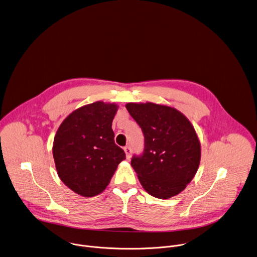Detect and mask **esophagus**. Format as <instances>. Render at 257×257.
<instances>
[{
    "instance_id": "34e87169",
    "label": "esophagus",
    "mask_w": 257,
    "mask_h": 257,
    "mask_svg": "<svg viewBox=\"0 0 257 257\" xmlns=\"http://www.w3.org/2000/svg\"><path fill=\"white\" fill-rule=\"evenodd\" d=\"M124 151H125V154H126V157L127 159H129L131 157V154H132V149L130 146H126L124 147Z\"/></svg>"
}]
</instances>
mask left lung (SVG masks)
Returning <instances> with one entry per match:
<instances>
[{
    "label": "left lung",
    "mask_w": 257,
    "mask_h": 257,
    "mask_svg": "<svg viewBox=\"0 0 257 257\" xmlns=\"http://www.w3.org/2000/svg\"><path fill=\"white\" fill-rule=\"evenodd\" d=\"M126 108L144 135L143 153L131 159L141 185L160 199L179 194L200 163V142L193 126L172 107L128 103Z\"/></svg>",
    "instance_id": "1"
}]
</instances>
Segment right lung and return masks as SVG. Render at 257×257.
Wrapping results in <instances>:
<instances>
[{
    "label": "right lung",
    "instance_id": "add662e5",
    "mask_svg": "<svg viewBox=\"0 0 257 257\" xmlns=\"http://www.w3.org/2000/svg\"><path fill=\"white\" fill-rule=\"evenodd\" d=\"M116 104L95 102L72 112L60 125L53 156L60 179L85 197L100 194L126 158L114 141Z\"/></svg>",
    "mask_w": 257,
    "mask_h": 257
}]
</instances>
